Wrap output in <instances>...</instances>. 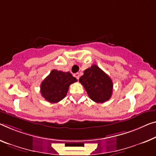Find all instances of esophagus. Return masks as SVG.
Listing matches in <instances>:
<instances>
[{"label":"esophagus","instance_id":"34e87169","mask_svg":"<svg viewBox=\"0 0 156 156\" xmlns=\"http://www.w3.org/2000/svg\"><path fill=\"white\" fill-rule=\"evenodd\" d=\"M74 76H75L77 80H79V78H80V74L79 73H75V75H74Z\"/></svg>","mask_w":156,"mask_h":156}]
</instances>
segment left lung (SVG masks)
Masks as SVG:
<instances>
[{"mask_svg":"<svg viewBox=\"0 0 156 156\" xmlns=\"http://www.w3.org/2000/svg\"><path fill=\"white\" fill-rule=\"evenodd\" d=\"M79 81L83 85L93 101L103 103L110 99L112 95L113 82L111 78L96 65L83 72Z\"/></svg>","mask_w":156,"mask_h":156,"instance_id":"obj_1","label":"left lung"}]
</instances>
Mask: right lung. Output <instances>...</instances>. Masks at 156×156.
<instances>
[{"label":"right lung","instance_id":"1","mask_svg":"<svg viewBox=\"0 0 156 156\" xmlns=\"http://www.w3.org/2000/svg\"><path fill=\"white\" fill-rule=\"evenodd\" d=\"M76 81L69 72L53 70L42 82L40 93L49 102H58L66 97L70 85Z\"/></svg>","mask_w":156,"mask_h":156}]
</instances>
